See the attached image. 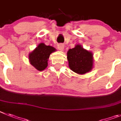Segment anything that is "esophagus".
Here are the masks:
<instances>
[{"label": "esophagus", "mask_w": 121, "mask_h": 121, "mask_svg": "<svg viewBox=\"0 0 121 121\" xmlns=\"http://www.w3.org/2000/svg\"><path fill=\"white\" fill-rule=\"evenodd\" d=\"M57 48H58V49L61 51H63L65 49V45L63 44H58L57 45Z\"/></svg>", "instance_id": "34e87169"}]
</instances>
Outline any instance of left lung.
Instances as JSON below:
<instances>
[{
	"label": "left lung",
	"mask_w": 121,
	"mask_h": 121,
	"mask_svg": "<svg viewBox=\"0 0 121 121\" xmlns=\"http://www.w3.org/2000/svg\"><path fill=\"white\" fill-rule=\"evenodd\" d=\"M67 58L69 68L79 75L89 72L93 67V53L84 49L81 44H77L73 48L69 49Z\"/></svg>",
	"instance_id": "left-lung-1"
}]
</instances>
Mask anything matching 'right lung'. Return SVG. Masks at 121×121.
Masks as SVG:
<instances>
[{"label":"right lung","mask_w":121,"mask_h":121,"mask_svg":"<svg viewBox=\"0 0 121 121\" xmlns=\"http://www.w3.org/2000/svg\"><path fill=\"white\" fill-rule=\"evenodd\" d=\"M55 51L56 49L52 46L46 45L43 43H40L37 47L29 54V63L37 70L42 71L48 67L50 55Z\"/></svg>","instance_id":"right-lung-1"}]
</instances>
